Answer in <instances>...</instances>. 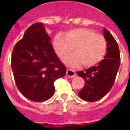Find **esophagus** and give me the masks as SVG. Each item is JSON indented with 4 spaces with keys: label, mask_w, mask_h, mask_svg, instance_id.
Returning <instances> with one entry per match:
<instances>
[{
    "label": "esophagus",
    "mask_w": 130,
    "mask_h": 130,
    "mask_svg": "<svg viewBox=\"0 0 130 130\" xmlns=\"http://www.w3.org/2000/svg\"><path fill=\"white\" fill-rule=\"evenodd\" d=\"M66 76L69 77V78H73L74 76H76V73L75 72L72 70H70V69H68L67 70V72H66Z\"/></svg>",
    "instance_id": "obj_1"
}]
</instances>
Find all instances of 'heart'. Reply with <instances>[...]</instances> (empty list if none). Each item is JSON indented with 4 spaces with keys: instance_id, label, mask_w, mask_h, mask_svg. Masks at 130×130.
Masks as SVG:
<instances>
[{
    "instance_id": "b5f03b06",
    "label": "heart",
    "mask_w": 130,
    "mask_h": 130,
    "mask_svg": "<svg viewBox=\"0 0 130 130\" xmlns=\"http://www.w3.org/2000/svg\"><path fill=\"white\" fill-rule=\"evenodd\" d=\"M53 46L61 60L73 48L75 53L64 59L65 64L72 68L79 67L82 63L86 67L96 65L104 59L107 50V43L104 36L84 28L69 30L64 35H56Z\"/></svg>"
}]
</instances>
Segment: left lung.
Here are the masks:
<instances>
[{"instance_id":"1","label":"left lung","mask_w":130,"mask_h":130,"mask_svg":"<svg viewBox=\"0 0 130 130\" xmlns=\"http://www.w3.org/2000/svg\"><path fill=\"white\" fill-rule=\"evenodd\" d=\"M104 37L107 43L106 54L104 59L77 74L84 79V88L78 93L82 100L95 102L106 95L114 84L120 67V56L118 43L109 30L104 28Z\"/></svg>"}]
</instances>
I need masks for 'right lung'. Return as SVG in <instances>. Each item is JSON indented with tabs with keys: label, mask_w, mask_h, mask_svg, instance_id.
<instances>
[{
	"label": "right lung",
	"mask_w": 130,
	"mask_h": 130,
	"mask_svg": "<svg viewBox=\"0 0 130 130\" xmlns=\"http://www.w3.org/2000/svg\"><path fill=\"white\" fill-rule=\"evenodd\" d=\"M11 65L19 90L33 102L51 98L55 92L54 82L66 74L42 23L30 26L16 44Z\"/></svg>",
	"instance_id": "obj_1"
}]
</instances>
